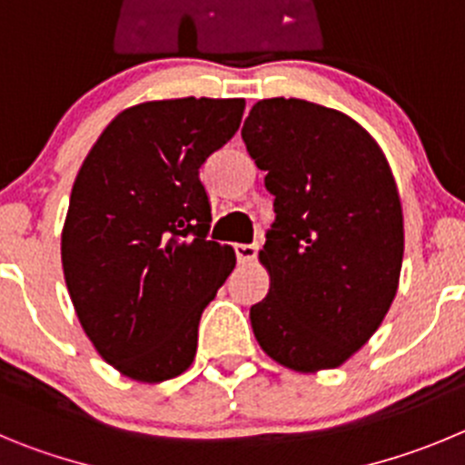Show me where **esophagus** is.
<instances>
[{"label":"esophagus","mask_w":465,"mask_h":465,"mask_svg":"<svg viewBox=\"0 0 465 465\" xmlns=\"http://www.w3.org/2000/svg\"><path fill=\"white\" fill-rule=\"evenodd\" d=\"M257 242H238L236 245V257L241 263H250L257 257Z\"/></svg>","instance_id":"34e87169"}]
</instances>
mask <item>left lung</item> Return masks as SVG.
Listing matches in <instances>:
<instances>
[{
	"instance_id": "8db88e82",
	"label": "left lung",
	"mask_w": 465,
	"mask_h": 465,
	"mask_svg": "<svg viewBox=\"0 0 465 465\" xmlns=\"http://www.w3.org/2000/svg\"><path fill=\"white\" fill-rule=\"evenodd\" d=\"M241 136L275 196L259 250L271 287L250 308L254 338L296 373L342 366L378 331L399 290L394 173L357 120L303 99H262Z\"/></svg>"
}]
</instances>
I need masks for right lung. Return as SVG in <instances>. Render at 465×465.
Wrapping results in <instances>:
<instances>
[{
  "mask_svg": "<svg viewBox=\"0 0 465 465\" xmlns=\"http://www.w3.org/2000/svg\"><path fill=\"white\" fill-rule=\"evenodd\" d=\"M245 99L183 97L124 108L92 145L71 190L62 269L83 331L136 382L192 366L202 312L236 266L206 241L208 154L241 127Z\"/></svg>",
  "mask_w": 465,
  "mask_h": 465,
  "instance_id": "right-lung-1",
  "label": "right lung"
}]
</instances>
